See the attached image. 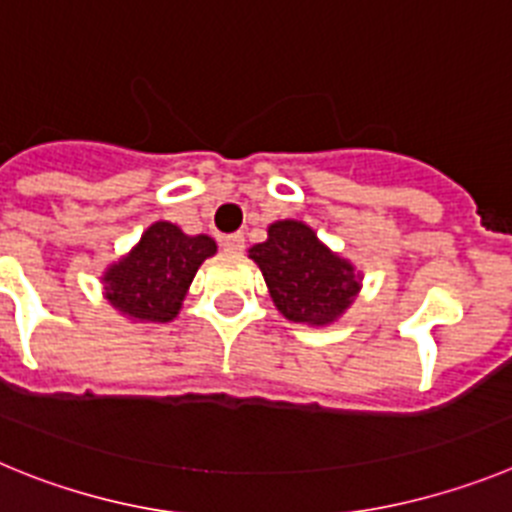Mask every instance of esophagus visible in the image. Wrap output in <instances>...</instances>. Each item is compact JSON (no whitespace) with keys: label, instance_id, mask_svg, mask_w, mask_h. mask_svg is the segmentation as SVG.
<instances>
[{"label":"esophagus","instance_id":"34e87169","mask_svg":"<svg viewBox=\"0 0 512 512\" xmlns=\"http://www.w3.org/2000/svg\"><path fill=\"white\" fill-rule=\"evenodd\" d=\"M220 246H223V251L230 253V256H238V253H243V248H246V241H243L241 233H233L225 235L223 241H220Z\"/></svg>","mask_w":512,"mask_h":512}]
</instances>
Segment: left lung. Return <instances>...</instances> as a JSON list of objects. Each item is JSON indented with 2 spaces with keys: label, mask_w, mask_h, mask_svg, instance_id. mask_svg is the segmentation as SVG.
<instances>
[{
  "label": "left lung",
  "mask_w": 512,
  "mask_h": 512,
  "mask_svg": "<svg viewBox=\"0 0 512 512\" xmlns=\"http://www.w3.org/2000/svg\"><path fill=\"white\" fill-rule=\"evenodd\" d=\"M269 295L292 323L333 325L361 292L364 274L341 253L330 251L302 220H277L266 228V241L248 248Z\"/></svg>",
  "instance_id": "8db88e82"
}]
</instances>
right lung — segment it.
<instances>
[{"instance_id": "add662e5", "label": "right lung", "mask_w": 512, "mask_h": 512, "mask_svg": "<svg viewBox=\"0 0 512 512\" xmlns=\"http://www.w3.org/2000/svg\"><path fill=\"white\" fill-rule=\"evenodd\" d=\"M215 253L210 235H187L179 225L158 220L104 269V300L133 323H171L197 269Z\"/></svg>"}]
</instances>
